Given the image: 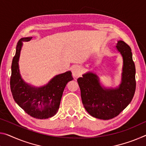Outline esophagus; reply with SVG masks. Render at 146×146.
<instances>
[{
    "label": "esophagus",
    "instance_id": "obj_1",
    "mask_svg": "<svg viewBox=\"0 0 146 146\" xmlns=\"http://www.w3.org/2000/svg\"><path fill=\"white\" fill-rule=\"evenodd\" d=\"M81 73V68L79 66L75 65L72 68V74L75 78H77L80 75Z\"/></svg>",
    "mask_w": 146,
    "mask_h": 146
}]
</instances>
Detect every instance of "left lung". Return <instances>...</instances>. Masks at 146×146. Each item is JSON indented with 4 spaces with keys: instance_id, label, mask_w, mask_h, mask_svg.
<instances>
[{
    "instance_id": "8db88e82",
    "label": "left lung",
    "mask_w": 146,
    "mask_h": 146,
    "mask_svg": "<svg viewBox=\"0 0 146 146\" xmlns=\"http://www.w3.org/2000/svg\"><path fill=\"white\" fill-rule=\"evenodd\" d=\"M117 49L123 60L121 83L117 88H103L98 75L87 73L77 79L86 110L94 117L110 119L118 115L131 102L135 93V65L131 48L123 41H118Z\"/></svg>"
}]
</instances>
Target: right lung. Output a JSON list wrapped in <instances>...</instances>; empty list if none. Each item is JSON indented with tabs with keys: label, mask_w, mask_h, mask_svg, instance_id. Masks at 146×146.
I'll list each match as a JSON object with an SVG mask.
<instances>
[{
	"label": "right lung",
	"mask_w": 146,
	"mask_h": 146,
	"mask_svg": "<svg viewBox=\"0 0 146 146\" xmlns=\"http://www.w3.org/2000/svg\"><path fill=\"white\" fill-rule=\"evenodd\" d=\"M31 39L23 38L18 41L11 64L10 89L13 99L25 112L34 118L46 119L56 114L65 87L73 78L71 71H67L56 75L47 85L41 88L32 87L23 81L19 73L18 62L22 41Z\"/></svg>",
	"instance_id": "right-lung-1"
}]
</instances>
